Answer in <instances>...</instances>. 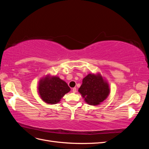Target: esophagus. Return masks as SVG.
<instances>
[{"mask_svg":"<svg viewBox=\"0 0 149 149\" xmlns=\"http://www.w3.org/2000/svg\"><path fill=\"white\" fill-rule=\"evenodd\" d=\"M76 88H73V93H76Z\"/></svg>","mask_w":149,"mask_h":149,"instance_id":"1","label":"esophagus"}]
</instances>
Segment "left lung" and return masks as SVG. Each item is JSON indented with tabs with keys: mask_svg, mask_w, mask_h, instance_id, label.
Listing matches in <instances>:
<instances>
[{
	"mask_svg": "<svg viewBox=\"0 0 149 149\" xmlns=\"http://www.w3.org/2000/svg\"><path fill=\"white\" fill-rule=\"evenodd\" d=\"M78 91L89 104L97 105L107 98L110 89L109 84L100 74H89L83 79Z\"/></svg>",
	"mask_w": 149,
	"mask_h": 149,
	"instance_id": "obj_1",
	"label": "left lung"
}]
</instances>
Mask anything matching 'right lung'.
<instances>
[{
	"label": "right lung",
	"instance_id": "obj_1",
	"mask_svg": "<svg viewBox=\"0 0 149 149\" xmlns=\"http://www.w3.org/2000/svg\"><path fill=\"white\" fill-rule=\"evenodd\" d=\"M38 89L42 100L50 104L59 102L71 90L67 83L59 77L49 76L40 81Z\"/></svg>",
	"mask_w": 149,
	"mask_h": 149
}]
</instances>
